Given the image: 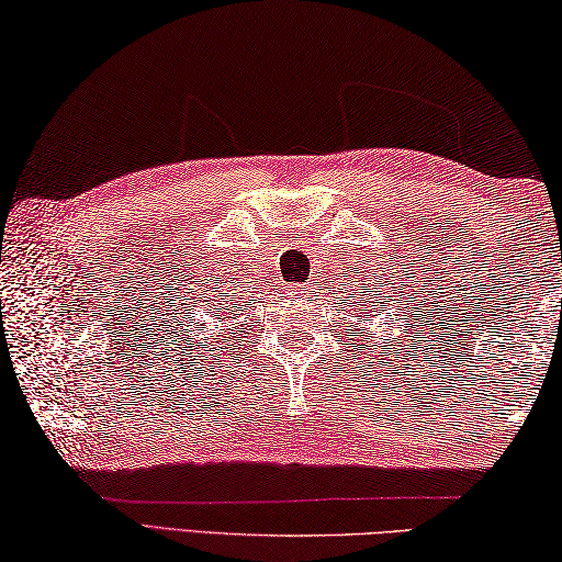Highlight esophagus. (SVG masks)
Masks as SVG:
<instances>
[{
    "mask_svg": "<svg viewBox=\"0 0 562 562\" xmlns=\"http://www.w3.org/2000/svg\"><path fill=\"white\" fill-rule=\"evenodd\" d=\"M310 288H304V284H297V290H294V294H304Z\"/></svg>",
    "mask_w": 562,
    "mask_h": 562,
    "instance_id": "1",
    "label": "esophagus"
}]
</instances>
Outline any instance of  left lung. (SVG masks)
Masks as SVG:
<instances>
[{
  "label": "left lung",
  "instance_id": "8db88e82",
  "mask_svg": "<svg viewBox=\"0 0 562 562\" xmlns=\"http://www.w3.org/2000/svg\"><path fill=\"white\" fill-rule=\"evenodd\" d=\"M381 288H383V282H381ZM361 290V288H359ZM373 290H375V284H373ZM381 294H375V292H369V294H363V292H353V300H346V304H349V316L353 314L356 319H359V329L356 333L352 331L356 328V324L351 322V334L353 336H361V341L366 339V336H369L371 339V344H375V339H379V336H375V329L381 331V336H383V331H387L385 334V339H383V344H387L391 346V351H385V356L387 359H391V353L395 356V361L401 359V349H397V346H407V336H411V329H413V334L417 331V322H411L407 324L405 319L407 316H411L413 319V312L417 310V304H413V302H407V304H401L403 302V297H401V302H395V300H387V297H395L393 292H385V290H379ZM407 300H413V297H407ZM383 318L384 322L381 323L380 319ZM387 325L389 329L383 330L382 326ZM403 330L406 336L398 337L395 345L392 344L393 340L390 339L391 335H394V329ZM366 346V344H363ZM403 369H407V363L403 366Z\"/></svg>",
  "mask_w": 562,
  "mask_h": 562
}]
</instances>
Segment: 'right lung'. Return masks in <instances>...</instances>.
<instances>
[{
    "label": "right lung",
    "instance_id": "right-lung-1",
    "mask_svg": "<svg viewBox=\"0 0 562 562\" xmlns=\"http://www.w3.org/2000/svg\"><path fill=\"white\" fill-rule=\"evenodd\" d=\"M209 301L210 304L206 305L205 302ZM189 310H191V331H193V339H196V349L199 346H203L200 344L201 340L204 344H209V339L211 336L209 334H213V331H221V326H223V322H228V310L223 307H218L216 302H213L211 297H196V302H191L189 304ZM198 324V329H192V324Z\"/></svg>",
    "mask_w": 562,
    "mask_h": 562
}]
</instances>
